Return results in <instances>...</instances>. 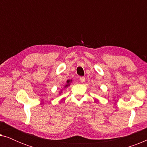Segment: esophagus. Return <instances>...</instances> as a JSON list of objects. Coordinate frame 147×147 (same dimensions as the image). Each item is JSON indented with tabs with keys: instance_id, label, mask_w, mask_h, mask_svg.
I'll list each match as a JSON object with an SVG mask.
<instances>
[{
	"instance_id": "obj_1",
	"label": "esophagus",
	"mask_w": 147,
	"mask_h": 147,
	"mask_svg": "<svg viewBox=\"0 0 147 147\" xmlns=\"http://www.w3.org/2000/svg\"><path fill=\"white\" fill-rule=\"evenodd\" d=\"M80 82H85V77H84V76H82V77H80Z\"/></svg>"
}]
</instances>
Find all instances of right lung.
Segmentation results:
<instances>
[{
    "mask_svg": "<svg viewBox=\"0 0 147 147\" xmlns=\"http://www.w3.org/2000/svg\"><path fill=\"white\" fill-rule=\"evenodd\" d=\"M70 81H69V80H67V83H69V82ZM68 86V85H66L65 86Z\"/></svg>",
    "mask_w": 147,
    "mask_h": 147,
    "instance_id": "obj_1",
    "label": "right lung"
}]
</instances>
